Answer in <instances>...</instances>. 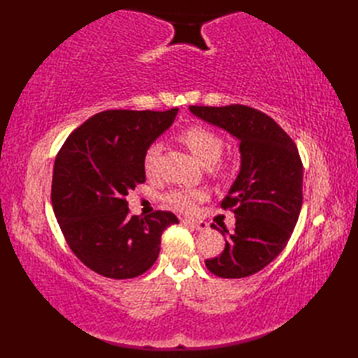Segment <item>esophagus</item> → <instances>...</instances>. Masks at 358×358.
<instances>
[{"instance_id": "1", "label": "esophagus", "mask_w": 358, "mask_h": 358, "mask_svg": "<svg viewBox=\"0 0 358 358\" xmlns=\"http://www.w3.org/2000/svg\"><path fill=\"white\" fill-rule=\"evenodd\" d=\"M183 224L192 227V229L195 231H208L209 224L206 222H194V220H183Z\"/></svg>"}]
</instances>
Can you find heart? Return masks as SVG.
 <instances>
[{"mask_svg":"<svg viewBox=\"0 0 358 358\" xmlns=\"http://www.w3.org/2000/svg\"><path fill=\"white\" fill-rule=\"evenodd\" d=\"M180 140L186 144V148L191 150L196 162L203 166L214 164L223 149V141L220 136L204 126H191L186 131L181 132ZM158 144H152L144 154V171L148 173L152 172L158 155ZM206 199V192L201 189H177L166 195V201L173 209L181 212H192L196 204Z\"/></svg>","mask_w":358,"mask_h":358,"instance_id":"b5f03b06","label":"heart"}]
</instances>
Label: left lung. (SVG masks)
<instances>
[{
    "label": "left lung",
    "mask_w": 358,
    "mask_h": 358,
    "mask_svg": "<svg viewBox=\"0 0 358 358\" xmlns=\"http://www.w3.org/2000/svg\"><path fill=\"white\" fill-rule=\"evenodd\" d=\"M194 117L223 129L240 143V171L222 206L234 210L222 255L206 268L222 278L262 271L287 245L303 203V164L295 143L266 113L241 104L189 106Z\"/></svg>",
    "instance_id": "8db88e82"
}]
</instances>
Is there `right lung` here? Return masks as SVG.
Listing matches in <instances>:
<instances>
[{
    "instance_id": "1",
    "label": "right lung",
    "mask_w": 358,
    "mask_h": 358,
    "mask_svg": "<svg viewBox=\"0 0 358 358\" xmlns=\"http://www.w3.org/2000/svg\"><path fill=\"white\" fill-rule=\"evenodd\" d=\"M178 109L106 110L73 131L58 152L52 208L72 252L103 277H138L155 263L172 212L129 215L126 195L146 181L144 154Z\"/></svg>"
}]
</instances>
